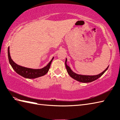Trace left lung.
<instances>
[{
    "label": "left lung",
    "instance_id": "1",
    "mask_svg": "<svg viewBox=\"0 0 120 120\" xmlns=\"http://www.w3.org/2000/svg\"><path fill=\"white\" fill-rule=\"evenodd\" d=\"M67 58L66 59L65 61V65L66 67V69L67 72L69 74V75L71 76L72 78H73L76 80L79 81L81 82H83V83H87V82H92V81H94L96 79H97L101 76L103 75L105 72L107 70L108 68H109V66L107 67V68L104 70V71L101 73L100 74H99L97 75H93V76H89V75H78L77 74L75 73L74 72H73L71 69H70V67L67 65Z\"/></svg>",
    "mask_w": 120,
    "mask_h": 120
}]
</instances>
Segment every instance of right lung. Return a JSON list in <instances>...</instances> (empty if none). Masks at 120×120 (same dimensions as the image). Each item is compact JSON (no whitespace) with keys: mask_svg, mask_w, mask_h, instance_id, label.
Instances as JSON below:
<instances>
[{"mask_svg":"<svg viewBox=\"0 0 120 120\" xmlns=\"http://www.w3.org/2000/svg\"><path fill=\"white\" fill-rule=\"evenodd\" d=\"M10 48L9 47H8V60L11 66L12 67L13 69L15 70L17 73H18L19 75L22 76L23 77H25L26 78H30V79H33V78H36L45 75L49 71V68L50 67V65L52 60H53V57L52 60L49 64L47 65L44 68L41 69H33L30 68H25L24 67H22L21 66H19L17 65V64L15 63L14 61L11 59L10 53Z\"/></svg>","mask_w":120,"mask_h":120,"instance_id":"1","label":"right lung"}]
</instances>
